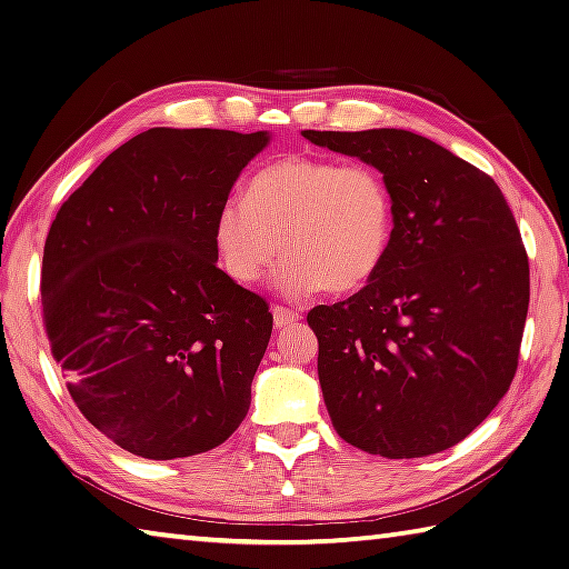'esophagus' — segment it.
Instances as JSON below:
<instances>
[{
    "mask_svg": "<svg viewBox=\"0 0 569 569\" xmlns=\"http://www.w3.org/2000/svg\"><path fill=\"white\" fill-rule=\"evenodd\" d=\"M272 315H274V327H277V329L292 327V323H297V321L301 319L299 311L289 309V307H280V305L272 307Z\"/></svg>",
    "mask_w": 569,
    "mask_h": 569,
    "instance_id": "obj_1",
    "label": "esophagus"
}]
</instances>
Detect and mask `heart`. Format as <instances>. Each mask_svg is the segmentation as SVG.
<instances>
[{
	"label": "heart",
	"mask_w": 569,
	"mask_h": 569,
	"mask_svg": "<svg viewBox=\"0 0 569 569\" xmlns=\"http://www.w3.org/2000/svg\"><path fill=\"white\" fill-rule=\"evenodd\" d=\"M392 228L396 203L376 167L284 157L254 171L242 199L220 203L213 240L226 272L240 284L264 280L282 252L277 284L284 295H346L380 272Z\"/></svg>",
	"instance_id": "1"
}]
</instances>
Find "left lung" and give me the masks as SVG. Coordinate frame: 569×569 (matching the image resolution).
Masks as SVG:
<instances>
[{
	"mask_svg": "<svg viewBox=\"0 0 569 569\" xmlns=\"http://www.w3.org/2000/svg\"><path fill=\"white\" fill-rule=\"evenodd\" d=\"M301 134L373 164L396 203L380 272L307 315L333 430L388 459L455 447L518 370L530 268L511 208L489 173L422 134Z\"/></svg>",
	"mask_w": 569,
	"mask_h": 569,
	"instance_id": "left-lung-1",
	"label": "left lung"
}]
</instances>
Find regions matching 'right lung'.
<instances>
[{
    "mask_svg": "<svg viewBox=\"0 0 569 569\" xmlns=\"http://www.w3.org/2000/svg\"><path fill=\"white\" fill-rule=\"evenodd\" d=\"M268 132L132 137L61 206L41 315L86 420L144 459L193 457L246 420L268 301L218 268L216 211Z\"/></svg>",
    "mask_w": 569,
    "mask_h": 569,
    "instance_id": "add662e5",
    "label": "right lung"
}]
</instances>
